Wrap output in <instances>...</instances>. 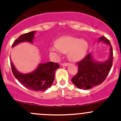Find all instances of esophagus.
I'll return each instance as SVG.
<instances>
[{"label": "esophagus", "instance_id": "1", "mask_svg": "<svg viewBox=\"0 0 121 121\" xmlns=\"http://www.w3.org/2000/svg\"><path fill=\"white\" fill-rule=\"evenodd\" d=\"M61 65L63 66V67H67L68 65H69V64L68 63H63V64H62Z\"/></svg>", "mask_w": 121, "mask_h": 121}]
</instances>
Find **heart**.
I'll return each instance as SVG.
<instances>
[{
	"instance_id": "heart-1",
	"label": "heart",
	"mask_w": 121,
	"mask_h": 121,
	"mask_svg": "<svg viewBox=\"0 0 121 121\" xmlns=\"http://www.w3.org/2000/svg\"><path fill=\"white\" fill-rule=\"evenodd\" d=\"M87 42L71 36H65L58 38L56 44L49 48L50 56L53 60H57L62 53H67L68 58L72 61L76 62L84 57L88 50Z\"/></svg>"
}]
</instances>
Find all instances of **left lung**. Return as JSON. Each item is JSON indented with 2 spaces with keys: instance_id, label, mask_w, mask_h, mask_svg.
I'll use <instances>...</instances> for the list:
<instances>
[{
  "instance_id": "8db88e82",
  "label": "left lung",
  "mask_w": 121,
  "mask_h": 121,
  "mask_svg": "<svg viewBox=\"0 0 121 121\" xmlns=\"http://www.w3.org/2000/svg\"><path fill=\"white\" fill-rule=\"evenodd\" d=\"M103 42L110 46L108 59L103 62L97 61L89 53L78 63V72L72 78V82L78 88L88 90L103 83L111 69L113 61L112 46L106 37H99L98 42Z\"/></svg>"
}]
</instances>
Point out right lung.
<instances>
[{
	"label": "right lung",
	"mask_w": 121,
	"mask_h": 121,
	"mask_svg": "<svg viewBox=\"0 0 121 121\" xmlns=\"http://www.w3.org/2000/svg\"><path fill=\"white\" fill-rule=\"evenodd\" d=\"M35 33L36 31H33L21 35L15 41L13 48L24 42L33 43ZM10 61L12 72L16 79L26 88L34 91H43L49 88L53 83L56 70L60 67L57 63L47 62L39 64L33 72L23 73L17 69L11 60Z\"/></svg>",
	"instance_id": "1"
}]
</instances>
